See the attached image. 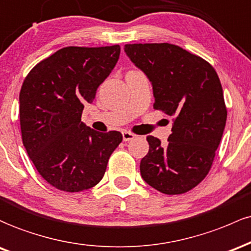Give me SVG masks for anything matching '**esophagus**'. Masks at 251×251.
Returning <instances> with one entry per match:
<instances>
[{"instance_id": "1", "label": "esophagus", "mask_w": 251, "mask_h": 251, "mask_svg": "<svg viewBox=\"0 0 251 251\" xmlns=\"http://www.w3.org/2000/svg\"><path fill=\"white\" fill-rule=\"evenodd\" d=\"M122 136H123V141H125V142H126V141L134 140L136 135H134L133 133H129V131H123Z\"/></svg>"}]
</instances>
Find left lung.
I'll return each mask as SVG.
<instances>
[{"mask_svg": "<svg viewBox=\"0 0 251 251\" xmlns=\"http://www.w3.org/2000/svg\"><path fill=\"white\" fill-rule=\"evenodd\" d=\"M125 52L147 75L154 109L173 120L167 143L147 136L148 154L141 176L165 194H181L209 173L226 123L218 75L206 60L167 44H129Z\"/></svg>", "mask_w": 251, "mask_h": 251, "instance_id": "left-lung-1", "label": "left lung"}]
</instances>
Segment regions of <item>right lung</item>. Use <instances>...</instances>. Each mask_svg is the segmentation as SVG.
Masks as SVG:
<instances>
[{"label":"right lung","mask_w":251,"mask_h":251,"mask_svg":"<svg viewBox=\"0 0 251 251\" xmlns=\"http://www.w3.org/2000/svg\"><path fill=\"white\" fill-rule=\"evenodd\" d=\"M121 47H64L32 69L20 91L22 142L39 174L65 192L97 185L120 131L98 133L81 122L86 103L114 70Z\"/></svg>","instance_id":"obj_1"}]
</instances>
